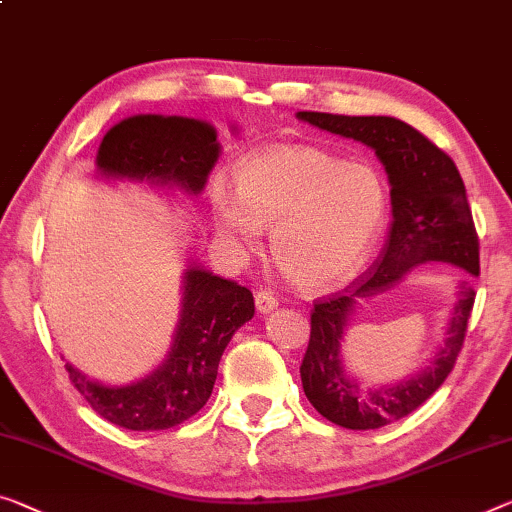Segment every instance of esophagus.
<instances>
[{
    "label": "esophagus",
    "mask_w": 512,
    "mask_h": 512,
    "mask_svg": "<svg viewBox=\"0 0 512 512\" xmlns=\"http://www.w3.org/2000/svg\"><path fill=\"white\" fill-rule=\"evenodd\" d=\"M255 305H257V312H262V315H266V312H271V310L278 308V299L271 292H257L255 294Z\"/></svg>",
    "instance_id": "1"
}]
</instances>
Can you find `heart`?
Instances as JSON below:
<instances>
[{"label":"heart","mask_w":512,"mask_h":512,"mask_svg":"<svg viewBox=\"0 0 512 512\" xmlns=\"http://www.w3.org/2000/svg\"><path fill=\"white\" fill-rule=\"evenodd\" d=\"M386 181L368 163L315 147H276L241 160L234 195L216 193L218 227L241 253L271 227V255L301 289H329L358 269L381 232Z\"/></svg>","instance_id":"b5f03b06"}]
</instances>
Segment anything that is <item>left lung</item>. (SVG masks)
Returning <instances> with one entry per match:
<instances>
[{
	"label": "left lung",
	"mask_w": 512,
	"mask_h": 512,
	"mask_svg": "<svg viewBox=\"0 0 512 512\" xmlns=\"http://www.w3.org/2000/svg\"><path fill=\"white\" fill-rule=\"evenodd\" d=\"M296 119L365 144L388 174L393 223L384 248L370 271L358 276L345 292L315 303L310 345L301 363L305 398L319 414L347 430H379L421 407L451 375L462 349L476 299L469 280L480 273L467 188L453 160L400 119L326 112H296ZM427 261L453 263L470 273L458 286L445 342L414 376L391 385H363L341 361V342L357 303L399 284L416 265Z\"/></svg>",
	"instance_id": "obj_1"
}]
</instances>
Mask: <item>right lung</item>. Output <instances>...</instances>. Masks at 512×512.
Returning <instances> with one entry per match:
<instances>
[{"instance_id": "add662e5", "label": "right lung", "mask_w": 512, "mask_h": 512, "mask_svg": "<svg viewBox=\"0 0 512 512\" xmlns=\"http://www.w3.org/2000/svg\"><path fill=\"white\" fill-rule=\"evenodd\" d=\"M216 137V128L202 119L133 114L103 135L94 179L197 197L220 158ZM253 315L255 301L248 287L188 262L181 276L179 322L170 349L154 370L128 384H105L66 361L68 377L105 421L137 432L167 430L207 404L220 356Z\"/></svg>"}]
</instances>
